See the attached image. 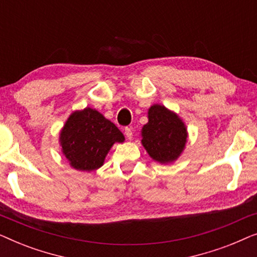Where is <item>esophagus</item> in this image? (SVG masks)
I'll return each mask as SVG.
<instances>
[{"instance_id":"34e87169","label":"esophagus","mask_w":257,"mask_h":257,"mask_svg":"<svg viewBox=\"0 0 257 257\" xmlns=\"http://www.w3.org/2000/svg\"><path fill=\"white\" fill-rule=\"evenodd\" d=\"M124 133H125L126 138H127L128 140H132L133 133H132V128H131V127H125V130H124Z\"/></svg>"}]
</instances>
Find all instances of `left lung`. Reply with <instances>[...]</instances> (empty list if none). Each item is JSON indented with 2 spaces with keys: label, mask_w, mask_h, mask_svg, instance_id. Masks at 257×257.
<instances>
[{
  "label": "left lung",
  "mask_w": 257,
  "mask_h": 257,
  "mask_svg": "<svg viewBox=\"0 0 257 257\" xmlns=\"http://www.w3.org/2000/svg\"><path fill=\"white\" fill-rule=\"evenodd\" d=\"M147 117L149 122L142 128V145L157 163H173L184 152L187 143L185 122L175 112L160 104H153Z\"/></svg>",
  "instance_id": "obj_1"
}]
</instances>
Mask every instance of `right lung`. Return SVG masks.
Wrapping results in <instances>:
<instances>
[{
    "instance_id": "add662e5",
    "label": "right lung",
    "mask_w": 257,
    "mask_h": 257,
    "mask_svg": "<svg viewBox=\"0 0 257 257\" xmlns=\"http://www.w3.org/2000/svg\"><path fill=\"white\" fill-rule=\"evenodd\" d=\"M125 137L113 122L91 107L72 112L59 133V145L70 166L91 172L103 166L115 143Z\"/></svg>"
}]
</instances>
